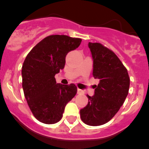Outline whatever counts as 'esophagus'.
<instances>
[{
	"mask_svg": "<svg viewBox=\"0 0 149 149\" xmlns=\"http://www.w3.org/2000/svg\"><path fill=\"white\" fill-rule=\"evenodd\" d=\"M77 94L79 95L84 94V91L82 90H80V89H77Z\"/></svg>",
	"mask_w": 149,
	"mask_h": 149,
	"instance_id": "obj_1",
	"label": "esophagus"
}]
</instances>
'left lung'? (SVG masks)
Listing matches in <instances>:
<instances>
[{
	"mask_svg": "<svg viewBox=\"0 0 149 149\" xmlns=\"http://www.w3.org/2000/svg\"><path fill=\"white\" fill-rule=\"evenodd\" d=\"M93 60V74L100 82L93 96L87 95L88 103L80 110V118L92 126L103 125L111 120L128 94V71L116 54L100 43L89 42Z\"/></svg>",
	"mask_w": 149,
	"mask_h": 149,
	"instance_id": "8db88e82",
	"label": "left lung"
}]
</instances>
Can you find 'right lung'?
<instances>
[{
    "label": "right lung",
    "instance_id": "obj_1",
    "mask_svg": "<svg viewBox=\"0 0 149 149\" xmlns=\"http://www.w3.org/2000/svg\"><path fill=\"white\" fill-rule=\"evenodd\" d=\"M81 41L66 35H51L38 43L24 60V96L33 116L43 123L59 122L66 105L76 95L75 85L56 83L54 76L64 69L68 52L76 49Z\"/></svg>",
    "mask_w": 149,
    "mask_h": 149
}]
</instances>
